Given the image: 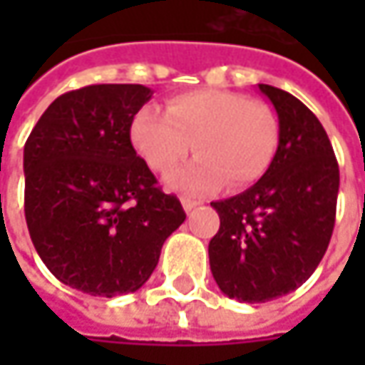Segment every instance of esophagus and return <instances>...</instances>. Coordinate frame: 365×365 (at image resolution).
I'll return each mask as SVG.
<instances>
[{"label":"esophagus","instance_id":"1","mask_svg":"<svg viewBox=\"0 0 365 365\" xmlns=\"http://www.w3.org/2000/svg\"><path fill=\"white\" fill-rule=\"evenodd\" d=\"M180 203H182V209H185L187 213H190V211H192V209H195V207L199 205L197 201H192V199H182Z\"/></svg>","mask_w":365,"mask_h":365}]
</instances>
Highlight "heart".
Returning <instances> with one entry per match:
<instances>
[{"label":"heart","mask_w":365,"mask_h":365,"mask_svg":"<svg viewBox=\"0 0 365 365\" xmlns=\"http://www.w3.org/2000/svg\"><path fill=\"white\" fill-rule=\"evenodd\" d=\"M130 138L158 175L175 170L192 144L197 158L168 176V185L203 195L223 182L244 189L266 175L278 150L280 125L264 101L242 93L199 89L170 97L166 113L142 107L133 115Z\"/></svg>","instance_id":"b5f03b06"}]
</instances>
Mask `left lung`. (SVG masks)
Wrapping results in <instances>:
<instances>
[{"instance_id":"8db88e82","label":"left lung","mask_w":365,"mask_h":365,"mask_svg":"<svg viewBox=\"0 0 365 365\" xmlns=\"http://www.w3.org/2000/svg\"><path fill=\"white\" fill-rule=\"evenodd\" d=\"M258 87L278 115L276 156L254 187L211 203L221 221L209 242L211 272L221 292L240 302L274 301L315 272L339 192V166L315 113L290 93Z\"/></svg>"}]
</instances>
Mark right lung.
Listing matches in <instances>:
<instances>
[{
  "instance_id": "add662e5",
  "label": "right lung",
  "mask_w": 365,
  "mask_h": 365,
  "mask_svg": "<svg viewBox=\"0 0 365 365\" xmlns=\"http://www.w3.org/2000/svg\"><path fill=\"white\" fill-rule=\"evenodd\" d=\"M144 85H89L54 99L24 146V213L38 256L93 297L144 287L162 244L187 219L156 187L130 138Z\"/></svg>"
}]
</instances>
